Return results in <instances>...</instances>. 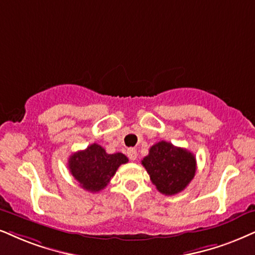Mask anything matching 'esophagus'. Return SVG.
I'll use <instances>...</instances> for the list:
<instances>
[{
  "label": "esophagus",
  "instance_id": "esophagus-1",
  "mask_svg": "<svg viewBox=\"0 0 255 255\" xmlns=\"http://www.w3.org/2000/svg\"><path fill=\"white\" fill-rule=\"evenodd\" d=\"M127 155L130 160L134 161V160H136V157H137V151L135 148H129V149L127 150Z\"/></svg>",
  "mask_w": 255,
  "mask_h": 255
}]
</instances>
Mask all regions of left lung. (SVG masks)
Wrapping results in <instances>:
<instances>
[{
	"mask_svg": "<svg viewBox=\"0 0 255 255\" xmlns=\"http://www.w3.org/2000/svg\"><path fill=\"white\" fill-rule=\"evenodd\" d=\"M141 162L153 185L165 195H174L183 191L194 178L196 170L194 154L167 141H160L151 146L149 154Z\"/></svg>",
	"mask_w": 255,
	"mask_h": 255,
	"instance_id": "left-lung-1",
	"label": "left lung"
}]
</instances>
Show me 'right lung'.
Returning a JSON list of instances; mask_svg holds the SVG:
<instances>
[{
    "instance_id": "right-lung-1",
    "label": "right lung",
    "mask_w": 255,
    "mask_h": 255,
    "mask_svg": "<svg viewBox=\"0 0 255 255\" xmlns=\"http://www.w3.org/2000/svg\"><path fill=\"white\" fill-rule=\"evenodd\" d=\"M127 162L125 154H108L104 147L93 143L69 157L68 168L83 189L96 193L104 189L119 167Z\"/></svg>"
}]
</instances>
